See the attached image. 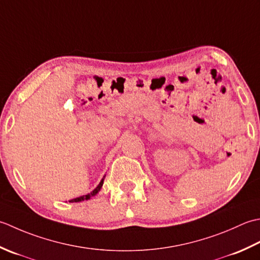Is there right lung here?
Returning <instances> with one entry per match:
<instances>
[{"instance_id":"1","label":"right lung","mask_w":260,"mask_h":260,"mask_svg":"<svg viewBox=\"0 0 260 260\" xmlns=\"http://www.w3.org/2000/svg\"><path fill=\"white\" fill-rule=\"evenodd\" d=\"M103 182H104V177L102 178V181L100 182V184L98 185L96 188H94L91 193H88L86 195H83V197H79V198H76V199H73V200L70 201V202H81V201L89 200L92 197H94V195H96L100 192V189H101V187H102V185H103Z\"/></svg>"}]
</instances>
